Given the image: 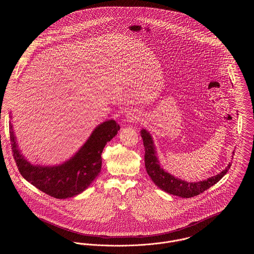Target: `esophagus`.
Instances as JSON below:
<instances>
[{
    "label": "esophagus",
    "mask_w": 254,
    "mask_h": 254,
    "mask_svg": "<svg viewBox=\"0 0 254 254\" xmlns=\"http://www.w3.org/2000/svg\"><path fill=\"white\" fill-rule=\"evenodd\" d=\"M126 120L127 123H135V122L139 121V116H138V114L136 113V112H134V111H129V112H127V115H126Z\"/></svg>",
    "instance_id": "1"
}]
</instances>
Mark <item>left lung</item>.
I'll return each mask as SVG.
<instances>
[{
    "instance_id": "1",
    "label": "left lung",
    "mask_w": 254,
    "mask_h": 254,
    "mask_svg": "<svg viewBox=\"0 0 254 254\" xmlns=\"http://www.w3.org/2000/svg\"><path fill=\"white\" fill-rule=\"evenodd\" d=\"M141 136L145 146V166L146 172L158 188L168 193L180 196L182 198H190L199 195L220 181L228 172L229 169H230L231 164L230 163V165L225 170L204 181L196 183L183 181L179 178L172 176L160 167L155 147L153 145V140L149 132H147L145 129H142Z\"/></svg>"
}]
</instances>
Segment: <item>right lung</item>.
<instances>
[{
    "mask_svg": "<svg viewBox=\"0 0 254 254\" xmlns=\"http://www.w3.org/2000/svg\"><path fill=\"white\" fill-rule=\"evenodd\" d=\"M119 129L114 120L102 123L71 159L53 167L31 165L18 148L11 125L9 135L13 157L24 179L51 197L66 199L83 192L94 181L102 168L103 149Z\"/></svg>",
    "mask_w": 254,
    "mask_h": 254,
    "instance_id": "1",
    "label": "right lung"
}]
</instances>
